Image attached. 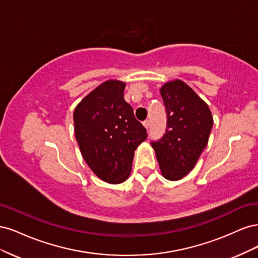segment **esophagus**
<instances>
[{
	"label": "esophagus",
	"mask_w": 258,
	"mask_h": 258,
	"mask_svg": "<svg viewBox=\"0 0 258 258\" xmlns=\"http://www.w3.org/2000/svg\"><path fill=\"white\" fill-rule=\"evenodd\" d=\"M143 124H144V127H145L146 129H148V128H150V124H151V122H150V120L146 119V120H144V121H143Z\"/></svg>",
	"instance_id": "34e87169"
}]
</instances>
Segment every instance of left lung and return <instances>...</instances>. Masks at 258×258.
<instances>
[{
  "instance_id": "8db88e82",
  "label": "left lung",
  "mask_w": 258,
  "mask_h": 258,
  "mask_svg": "<svg viewBox=\"0 0 258 258\" xmlns=\"http://www.w3.org/2000/svg\"><path fill=\"white\" fill-rule=\"evenodd\" d=\"M160 93L167 114L166 134L151 144L163 176L176 181L196 165L208 144L213 118L205 101L182 81L165 84Z\"/></svg>"
}]
</instances>
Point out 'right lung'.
Wrapping results in <instances>:
<instances>
[{
  "instance_id": "add662e5",
  "label": "right lung",
  "mask_w": 258,
  "mask_h": 258,
  "mask_svg": "<svg viewBox=\"0 0 258 258\" xmlns=\"http://www.w3.org/2000/svg\"><path fill=\"white\" fill-rule=\"evenodd\" d=\"M126 84L107 81L74 111L76 141L89 168L104 182L118 184L130 174L135 151L147 138L123 99Z\"/></svg>"
}]
</instances>
